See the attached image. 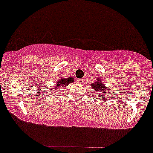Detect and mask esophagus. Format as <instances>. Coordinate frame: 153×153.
<instances>
[{"label":"esophagus","instance_id":"1","mask_svg":"<svg viewBox=\"0 0 153 153\" xmlns=\"http://www.w3.org/2000/svg\"><path fill=\"white\" fill-rule=\"evenodd\" d=\"M78 82L79 84H81H81H84V79L83 78H80V79L78 80Z\"/></svg>","mask_w":153,"mask_h":153}]
</instances>
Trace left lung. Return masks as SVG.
Segmentation results:
<instances>
[{"instance_id":"8db88e82","label":"left lung","mask_w":153,"mask_h":153,"mask_svg":"<svg viewBox=\"0 0 153 153\" xmlns=\"http://www.w3.org/2000/svg\"><path fill=\"white\" fill-rule=\"evenodd\" d=\"M92 86V91L93 92H102V95H100V96H105L106 95L107 92L109 91V88H106L103 85V84L102 82H100V78L97 79L96 82H94V84L91 85ZM104 97H102V99H104Z\"/></svg>"}]
</instances>
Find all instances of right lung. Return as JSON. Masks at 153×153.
Masks as SVG:
<instances>
[{
    "label": "right lung",
    "mask_w": 153,
    "mask_h": 153,
    "mask_svg": "<svg viewBox=\"0 0 153 153\" xmlns=\"http://www.w3.org/2000/svg\"><path fill=\"white\" fill-rule=\"evenodd\" d=\"M74 79L73 78H62L61 79H59V81H57L56 83V88H59V87H65L68 85L69 83H72L73 82Z\"/></svg>",
    "instance_id": "obj_1"
}]
</instances>
